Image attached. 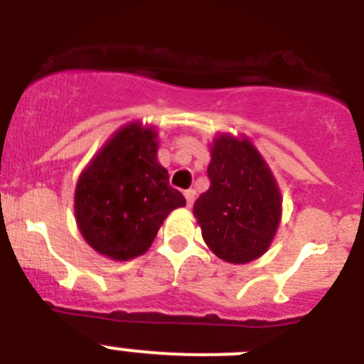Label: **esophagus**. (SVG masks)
<instances>
[{
    "label": "esophagus",
    "mask_w": 364,
    "mask_h": 364,
    "mask_svg": "<svg viewBox=\"0 0 364 364\" xmlns=\"http://www.w3.org/2000/svg\"><path fill=\"white\" fill-rule=\"evenodd\" d=\"M184 197H186V204L191 208L193 202H195V191H193V189H188V191H184Z\"/></svg>",
    "instance_id": "34e87169"
}]
</instances>
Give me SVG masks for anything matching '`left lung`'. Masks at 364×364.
<instances>
[{
  "instance_id": "8db88e82",
  "label": "left lung",
  "mask_w": 364,
  "mask_h": 364,
  "mask_svg": "<svg viewBox=\"0 0 364 364\" xmlns=\"http://www.w3.org/2000/svg\"><path fill=\"white\" fill-rule=\"evenodd\" d=\"M208 178L210 189L193 205L205 244L233 264L262 255L281 220V193L262 156L252 142L222 134Z\"/></svg>"
}]
</instances>
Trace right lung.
I'll return each instance as SVG.
<instances>
[{
	"mask_svg": "<svg viewBox=\"0 0 364 364\" xmlns=\"http://www.w3.org/2000/svg\"><path fill=\"white\" fill-rule=\"evenodd\" d=\"M156 131L131 124L118 131L82 173L74 213L83 239L102 255L117 260L147 252L184 195L169 186L156 162Z\"/></svg>",
	"mask_w": 364,
	"mask_h": 364,
	"instance_id": "obj_1",
	"label": "right lung"
}]
</instances>
